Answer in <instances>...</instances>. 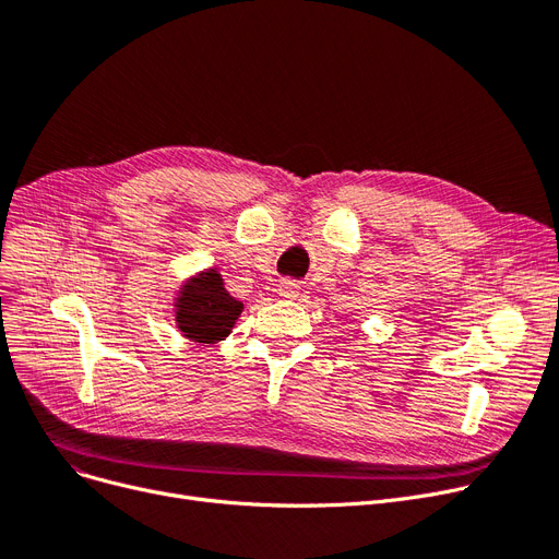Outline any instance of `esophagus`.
I'll return each instance as SVG.
<instances>
[{
    "label": "esophagus",
    "mask_w": 559,
    "mask_h": 559,
    "mask_svg": "<svg viewBox=\"0 0 559 559\" xmlns=\"http://www.w3.org/2000/svg\"><path fill=\"white\" fill-rule=\"evenodd\" d=\"M299 285L295 283V281H281L278 285H276V295L281 297V299H297L299 297Z\"/></svg>",
    "instance_id": "34e87169"
}]
</instances>
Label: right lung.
Returning a JSON list of instances; mask_svg holds the SVG:
<instances>
[{"label":"right lung","instance_id":"obj_1","mask_svg":"<svg viewBox=\"0 0 559 559\" xmlns=\"http://www.w3.org/2000/svg\"><path fill=\"white\" fill-rule=\"evenodd\" d=\"M245 304L228 295L216 266L189 276L174 299L178 331L201 345H216L226 340L239 320Z\"/></svg>","mask_w":559,"mask_h":559}]
</instances>
